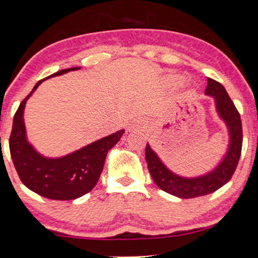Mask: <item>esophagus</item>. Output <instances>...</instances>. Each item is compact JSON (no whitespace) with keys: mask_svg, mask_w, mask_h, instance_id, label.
I'll return each instance as SVG.
<instances>
[{"mask_svg":"<svg viewBox=\"0 0 258 258\" xmlns=\"http://www.w3.org/2000/svg\"><path fill=\"white\" fill-rule=\"evenodd\" d=\"M143 123L140 121H133L131 125H130V130H137V128H142Z\"/></svg>","mask_w":258,"mask_h":258,"instance_id":"obj_1","label":"esophagus"}]
</instances>
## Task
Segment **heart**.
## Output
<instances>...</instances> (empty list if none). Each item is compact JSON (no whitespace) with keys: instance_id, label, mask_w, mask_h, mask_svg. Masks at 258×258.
<instances>
[{"instance_id":"heart-1","label":"heart","mask_w":258,"mask_h":258,"mask_svg":"<svg viewBox=\"0 0 258 258\" xmlns=\"http://www.w3.org/2000/svg\"><path fill=\"white\" fill-rule=\"evenodd\" d=\"M170 81L172 82V84H174V85H178L180 82V79L177 78V77H172V78L170 79Z\"/></svg>"}]
</instances>
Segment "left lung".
<instances>
[{"label":"left lung","mask_w":258,"mask_h":258,"mask_svg":"<svg viewBox=\"0 0 258 258\" xmlns=\"http://www.w3.org/2000/svg\"><path fill=\"white\" fill-rule=\"evenodd\" d=\"M205 94L211 95L216 100V108L221 118L224 120L230 133V144L226 156L222 163L212 172L197 178H184L167 169L149 144L145 149V157L150 174L154 183L167 194L179 198H196L211 194L225 185L235 173L242 152L243 132L241 115L233 105L229 94L222 84L208 78Z\"/></svg>","instance_id":"1"}]
</instances>
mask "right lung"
<instances>
[{"label":"right lung","mask_w":258,"mask_h":258,"mask_svg":"<svg viewBox=\"0 0 258 258\" xmlns=\"http://www.w3.org/2000/svg\"><path fill=\"white\" fill-rule=\"evenodd\" d=\"M77 70L79 67L67 68L50 77ZM43 80L34 86L33 91L23 99L14 115L9 138L10 156L20 179L29 190L54 201H72L88 194L97 185L107 152L121 138L123 130L62 158L51 159L41 156L26 138L23 109L28 98Z\"/></svg>","instance_id":"right-lung-1"}]
</instances>
